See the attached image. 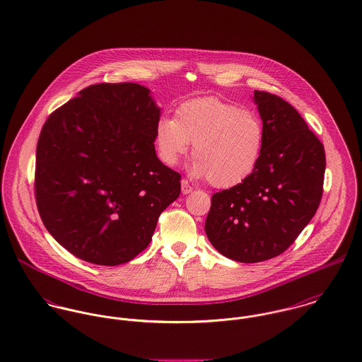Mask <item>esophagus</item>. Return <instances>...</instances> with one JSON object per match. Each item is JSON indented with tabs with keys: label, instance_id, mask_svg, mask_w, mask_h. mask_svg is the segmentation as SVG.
<instances>
[{
	"label": "esophagus",
	"instance_id": "1",
	"mask_svg": "<svg viewBox=\"0 0 362 362\" xmlns=\"http://www.w3.org/2000/svg\"><path fill=\"white\" fill-rule=\"evenodd\" d=\"M181 192H182L184 195H188V194L192 192V187L189 185V182H188L187 180H182V181H181Z\"/></svg>",
	"mask_w": 362,
	"mask_h": 362
}]
</instances>
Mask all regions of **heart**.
<instances>
[{
    "instance_id": "obj_1",
    "label": "heart",
    "mask_w": 362,
    "mask_h": 362,
    "mask_svg": "<svg viewBox=\"0 0 362 362\" xmlns=\"http://www.w3.org/2000/svg\"><path fill=\"white\" fill-rule=\"evenodd\" d=\"M263 122L257 113L216 97L189 99L175 110V119L162 117L155 144L160 160L175 165L194 144V177L211 187L228 189L249 178L264 149Z\"/></svg>"
}]
</instances>
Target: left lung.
Masks as SVG:
<instances>
[{"label":"left lung","instance_id":"left-lung-1","mask_svg":"<svg viewBox=\"0 0 362 362\" xmlns=\"http://www.w3.org/2000/svg\"><path fill=\"white\" fill-rule=\"evenodd\" d=\"M265 130L260 163L230 189L214 194L204 230L211 245L239 263L284 253L314 217L325 174L324 145L296 109L255 91Z\"/></svg>","mask_w":362,"mask_h":362}]
</instances>
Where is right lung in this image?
Masks as SVG:
<instances>
[{
  "mask_svg": "<svg viewBox=\"0 0 362 362\" xmlns=\"http://www.w3.org/2000/svg\"><path fill=\"white\" fill-rule=\"evenodd\" d=\"M160 107L136 83L94 84L57 109L40 132L35 200L55 240L98 265L132 260L181 192L155 151Z\"/></svg>",
  "mask_w": 362,
  "mask_h": 362,
  "instance_id": "obj_1",
  "label": "right lung"
}]
</instances>
